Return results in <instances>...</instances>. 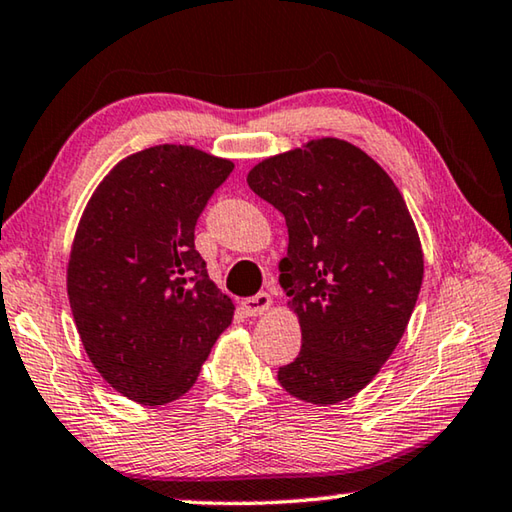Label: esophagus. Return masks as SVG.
Wrapping results in <instances>:
<instances>
[{
    "mask_svg": "<svg viewBox=\"0 0 512 512\" xmlns=\"http://www.w3.org/2000/svg\"><path fill=\"white\" fill-rule=\"evenodd\" d=\"M271 305H273V300L268 293H257V296H253V298L241 300V309H244L248 316H262L268 309H271Z\"/></svg>",
    "mask_w": 512,
    "mask_h": 512,
    "instance_id": "34e87169",
    "label": "esophagus"
}]
</instances>
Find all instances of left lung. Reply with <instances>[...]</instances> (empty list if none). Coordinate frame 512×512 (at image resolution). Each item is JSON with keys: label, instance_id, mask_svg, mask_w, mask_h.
<instances>
[{"label": "left lung", "instance_id": "obj_1", "mask_svg": "<svg viewBox=\"0 0 512 512\" xmlns=\"http://www.w3.org/2000/svg\"><path fill=\"white\" fill-rule=\"evenodd\" d=\"M246 180L289 230L280 287L302 348L277 379L302 402L339 404L388 361L418 300L424 257L409 207L368 153L336 137L271 155Z\"/></svg>", "mask_w": 512, "mask_h": 512}]
</instances>
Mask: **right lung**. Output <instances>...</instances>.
Wrapping results in <instances>:
<instances>
[{
  "instance_id": "1",
  "label": "right lung",
  "mask_w": 512,
  "mask_h": 512,
  "mask_svg": "<svg viewBox=\"0 0 512 512\" xmlns=\"http://www.w3.org/2000/svg\"><path fill=\"white\" fill-rule=\"evenodd\" d=\"M232 169L194 146H151L117 162L85 205L69 307L92 366L137 404L185 395L235 316L194 248L198 216Z\"/></svg>"
}]
</instances>
